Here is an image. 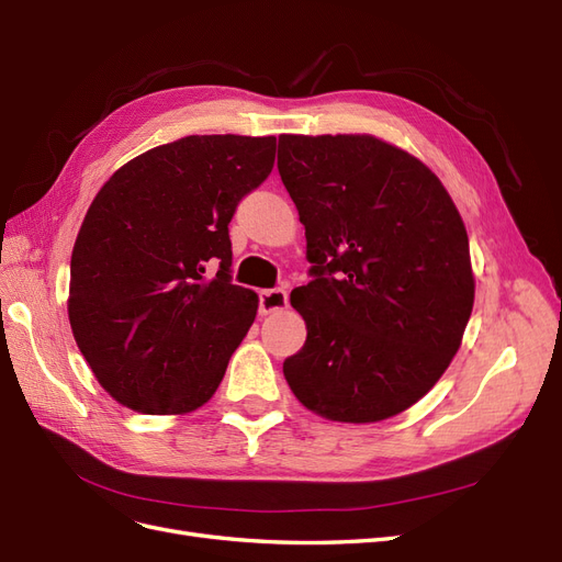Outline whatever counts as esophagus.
<instances>
[{
  "label": "esophagus",
  "mask_w": 562,
  "mask_h": 562,
  "mask_svg": "<svg viewBox=\"0 0 562 562\" xmlns=\"http://www.w3.org/2000/svg\"><path fill=\"white\" fill-rule=\"evenodd\" d=\"M289 305L286 292L284 289H263L259 294V313L261 315H270V313H278V310H284Z\"/></svg>",
  "instance_id": "34e87169"
}]
</instances>
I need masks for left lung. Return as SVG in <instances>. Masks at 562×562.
Instances as JSON below:
<instances>
[{"mask_svg": "<svg viewBox=\"0 0 562 562\" xmlns=\"http://www.w3.org/2000/svg\"><path fill=\"white\" fill-rule=\"evenodd\" d=\"M278 171L305 226L307 326L282 366L319 417L382 422L435 386L474 303L465 224L440 178L370 134H282Z\"/></svg>", "mask_w": 562, "mask_h": 562, "instance_id": "1", "label": "left lung"}]
</instances>
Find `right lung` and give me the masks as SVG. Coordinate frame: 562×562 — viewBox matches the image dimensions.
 Returning a JSON list of instances; mask_svg holds the SVG:
<instances>
[{
	"label": "right lung",
	"mask_w": 562,
	"mask_h": 562,
	"mask_svg": "<svg viewBox=\"0 0 562 562\" xmlns=\"http://www.w3.org/2000/svg\"><path fill=\"white\" fill-rule=\"evenodd\" d=\"M273 161L276 136H184L94 196L71 255L69 322L120 405L184 414L213 398L259 305L232 284L228 222Z\"/></svg>",
	"instance_id": "right-lung-1"
}]
</instances>
